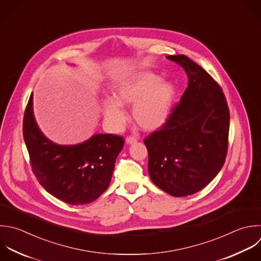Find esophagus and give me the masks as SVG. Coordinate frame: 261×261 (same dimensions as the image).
Segmentation results:
<instances>
[{
    "label": "esophagus",
    "mask_w": 261,
    "mask_h": 261,
    "mask_svg": "<svg viewBox=\"0 0 261 261\" xmlns=\"http://www.w3.org/2000/svg\"><path fill=\"white\" fill-rule=\"evenodd\" d=\"M125 141H126L127 144H133V143H136V142H137V138H136V137H133V136H128Z\"/></svg>",
    "instance_id": "1"
}]
</instances>
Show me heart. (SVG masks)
I'll return each instance as SVG.
<instances>
[{"label":"heart","mask_w":261,"mask_h":261,"mask_svg":"<svg viewBox=\"0 0 261 261\" xmlns=\"http://www.w3.org/2000/svg\"><path fill=\"white\" fill-rule=\"evenodd\" d=\"M150 72H141L119 84L114 89V99L103 102V112L114 125H121L124 112L121 106L133 107L135 121L146 130H155L167 120L172 106L174 89L166 82Z\"/></svg>","instance_id":"obj_1"}]
</instances>
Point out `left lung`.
I'll use <instances>...</instances> for the list:
<instances>
[{
    "instance_id": "left-lung-1",
    "label": "left lung",
    "mask_w": 261,
    "mask_h": 261,
    "mask_svg": "<svg viewBox=\"0 0 261 261\" xmlns=\"http://www.w3.org/2000/svg\"><path fill=\"white\" fill-rule=\"evenodd\" d=\"M189 85L166 122L148 136V171L152 181L174 197L197 193L224 164L229 110L219 85L186 55H172Z\"/></svg>"
}]
</instances>
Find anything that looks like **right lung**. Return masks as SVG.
<instances>
[{
  "label": "right lung",
  "mask_w": 261,
  "mask_h": 261,
  "mask_svg": "<svg viewBox=\"0 0 261 261\" xmlns=\"http://www.w3.org/2000/svg\"><path fill=\"white\" fill-rule=\"evenodd\" d=\"M23 138L33 172L45 190L71 205L88 204L109 187L115 160L124 140L112 134L62 146L51 142L39 128L33 111V94L23 117Z\"/></svg>",
  "instance_id": "right-lung-1"
}]
</instances>
